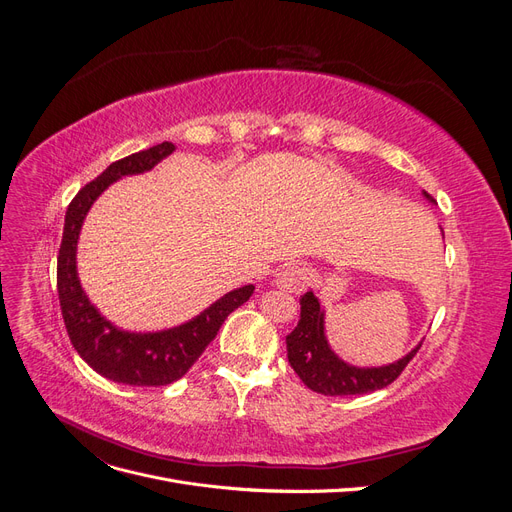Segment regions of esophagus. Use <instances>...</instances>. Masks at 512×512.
<instances>
[{
	"label": "esophagus",
	"instance_id": "1",
	"mask_svg": "<svg viewBox=\"0 0 512 512\" xmlns=\"http://www.w3.org/2000/svg\"><path fill=\"white\" fill-rule=\"evenodd\" d=\"M275 284H277V288L297 294L309 284V271L299 265H288L275 275Z\"/></svg>",
	"mask_w": 512,
	"mask_h": 512
}]
</instances>
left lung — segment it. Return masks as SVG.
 I'll list each match as a JSON object with an SVG mask.
<instances>
[{
	"label": "left lung",
	"mask_w": 512,
	"mask_h": 512,
	"mask_svg": "<svg viewBox=\"0 0 512 512\" xmlns=\"http://www.w3.org/2000/svg\"><path fill=\"white\" fill-rule=\"evenodd\" d=\"M423 196L433 203V198L423 192ZM288 348V363L297 371V376L303 380L307 389H312L320 395H363L384 389L389 386L406 365L412 361V356L421 348L418 344L399 361L380 365V367H356L346 363L344 359L333 352L329 339L324 335V309L316 294L309 290L301 297V318L297 327L290 335H286Z\"/></svg>",
	"instance_id": "1"
}]
</instances>
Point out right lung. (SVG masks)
Instances as JSON below:
<instances>
[{
    "label": "right lung",
    "instance_id": "right-lung-1",
    "mask_svg": "<svg viewBox=\"0 0 512 512\" xmlns=\"http://www.w3.org/2000/svg\"><path fill=\"white\" fill-rule=\"evenodd\" d=\"M173 151V143H160L132 153L113 162L98 179L89 181L68 205L64 237L59 245L57 292L74 350L100 376L130 386H164L179 380L213 342L226 316L254 292L252 284L230 290L192 320L156 333L117 329L98 312L96 305H91L76 271V245L91 205L117 179L147 173Z\"/></svg>",
    "mask_w": 512,
    "mask_h": 512
}]
</instances>
